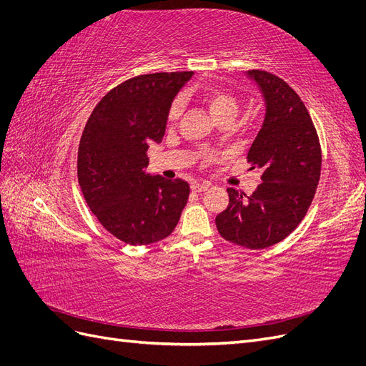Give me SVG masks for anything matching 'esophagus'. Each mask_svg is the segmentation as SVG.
<instances>
[{"label": "esophagus", "instance_id": "obj_1", "mask_svg": "<svg viewBox=\"0 0 366 366\" xmlns=\"http://www.w3.org/2000/svg\"><path fill=\"white\" fill-rule=\"evenodd\" d=\"M209 183H192L191 184V189L192 192H204L209 189Z\"/></svg>", "mask_w": 366, "mask_h": 366}]
</instances>
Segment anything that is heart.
I'll return each instance as SVG.
<instances>
[{
    "label": "heart",
    "instance_id": "1",
    "mask_svg": "<svg viewBox=\"0 0 366 366\" xmlns=\"http://www.w3.org/2000/svg\"><path fill=\"white\" fill-rule=\"evenodd\" d=\"M200 99L218 124L224 120L234 122V119L238 116V112H239L238 99L230 92L224 90V88H217V86L204 88V90H202L200 93ZM180 112H182V104L180 101H175L169 109V119L171 120L175 119L180 114Z\"/></svg>",
    "mask_w": 366,
    "mask_h": 366
}]
</instances>
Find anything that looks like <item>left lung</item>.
<instances>
[{
	"mask_svg": "<svg viewBox=\"0 0 366 366\" xmlns=\"http://www.w3.org/2000/svg\"><path fill=\"white\" fill-rule=\"evenodd\" d=\"M264 97L265 116L247 154L262 171L252 195L229 187V206L218 214L219 235L252 250L289 237L313 202L322 154L316 128L301 97L281 77L249 70Z\"/></svg>",
	"mask_w": 366,
	"mask_h": 366,
	"instance_id": "8db88e82",
	"label": "left lung"
}]
</instances>
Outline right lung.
I'll return each mask as SVG.
<instances>
[{"mask_svg":"<svg viewBox=\"0 0 366 366\" xmlns=\"http://www.w3.org/2000/svg\"><path fill=\"white\" fill-rule=\"evenodd\" d=\"M194 71L136 76L108 92L88 117L77 151L84 198L109 234L145 246L172 234L189 197L182 179L147 174L175 96Z\"/></svg>","mask_w":366,"mask_h":366,"instance_id":"add662e5","label":"right lung"}]
</instances>
